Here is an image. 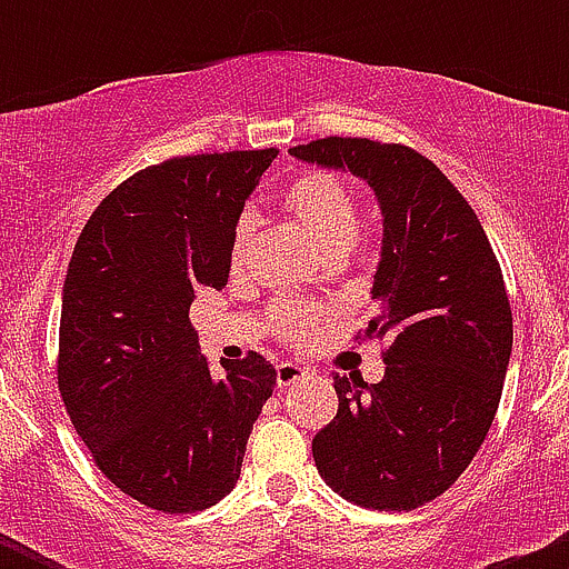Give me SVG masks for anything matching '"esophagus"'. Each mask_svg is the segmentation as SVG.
Masks as SVG:
<instances>
[{"label": "esophagus", "instance_id": "34e87169", "mask_svg": "<svg viewBox=\"0 0 569 569\" xmlns=\"http://www.w3.org/2000/svg\"><path fill=\"white\" fill-rule=\"evenodd\" d=\"M308 375H311V371H308L306 366L291 363V360H286V363H280V366H278V388H289V386H295V382L306 380Z\"/></svg>", "mask_w": 569, "mask_h": 569}]
</instances>
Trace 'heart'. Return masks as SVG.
Returning <instances> with one entry per match:
<instances>
[{
  "mask_svg": "<svg viewBox=\"0 0 569 569\" xmlns=\"http://www.w3.org/2000/svg\"><path fill=\"white\" fill-rule=\"evenodd\" d=\"M280 200H283V209L300 222L302 231L327 256H347L358 242V198L341 178L325 173V170H308L286 183ZM252 228H256V220L250 211L239 214V220L233 222L231 244H228V267L233 272L242 269L244 258H248ZM269 321H272L274 336L289 343H300L319 325V313L302 306H278Z\"/></svg>",
  "mask_w": 569,
  "mask_h": 569,
  "instance_id": "obj_1",
  "label": "heart"
}]
</instances>
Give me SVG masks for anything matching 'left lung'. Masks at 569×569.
I'll use <instances>...</instances> for the list:
<instances>
[{"instance_id": "obj_1", "label": "left lung", "mask_w": 569, "mask_h": 569, "mask_svg": "<svg viewBox=\"0 0 569 569\" xmlns=\"http://www.w3.org/2000/svg\"><path fill=\"white\" fill-rule=\"evenodd\" d=\"M289 153L360 176L382 209L380 313L358 341H386V377H332L313 460L347 501L407 512L443 496L490 432L512 355L501 267L460 189L412 148L321 137Z\"/></svg>"}]
</instances>
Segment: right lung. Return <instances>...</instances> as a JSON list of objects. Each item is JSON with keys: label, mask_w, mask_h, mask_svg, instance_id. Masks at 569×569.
Returning <instances> with one entry per match:
<instances>
[{"label": "right lung", "mask_w": 569, "mask_h": 569, "mask_svg": "<svg viewBox=\"0 0 569 569\" xmlns=\"http://www.w3.org/2000/svg\"><path fill=\"white\" fill-rule=\"evenodd\" d=\"M278 157H173L112 189L79 233L62 286L57 388L101 473L142 507L189 515L233 490L272 363L211 375L189 321L194 291L228 283L233 222Z\"/></svg>", "instance_id": "add662e5"}]
</instances>
